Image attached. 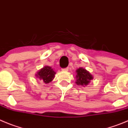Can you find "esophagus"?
<instances>
[{"label":"esophagus","instance_id":"esophagus-1","mask_svg":"<svg viewBox=\"0 0 128 128\" xmlns=\"http://www.w3.org/2000/svg\"><path fill=\"white\" fill-rule=\"evenodd\" d=\"M68 68H64L63 70V71H64V72H66V71H68Z\"/></svg>","mask_w":128,"mask_h":128}]
</instances>
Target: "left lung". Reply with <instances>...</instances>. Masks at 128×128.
<instances>
[{"label": "left lung", "instance_id": "left-lung-1", "mask_svg": "<svg viewBox=\"0 0 128 128\" xmlns=\"http://www.w3.org/2000/svg\"><path fill=\"white\" fill-rule=\"evenodd\" d=\"M76 76L75 83L78 86H86L90 83V80L93 79V76L88 71L83 68H79L76 70Z\"/></svg>", "mask_w": 128, "mask_h": 128}]
</instances>
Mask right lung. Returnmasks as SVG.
Here are the masks:
<instances>
[{
    "instance_id": "obj_1",
    "label": "right lung",
    "mask_w": 128,
    "mask_h": 128,
    "mask_svg": "<svg viewBox=\"0 0 128 128\" xmlns=\"http://www.w3.org/2000/svg\"><path fill=\"white\" fill-rule=\"evenodd\" d=\"M55 74L56 73L52 67L49 66H45L44 67L39 70L37 74H36V76L39 79L43 81L44 84H49L53 80Z\"/></svg>"
}]
</instances>
